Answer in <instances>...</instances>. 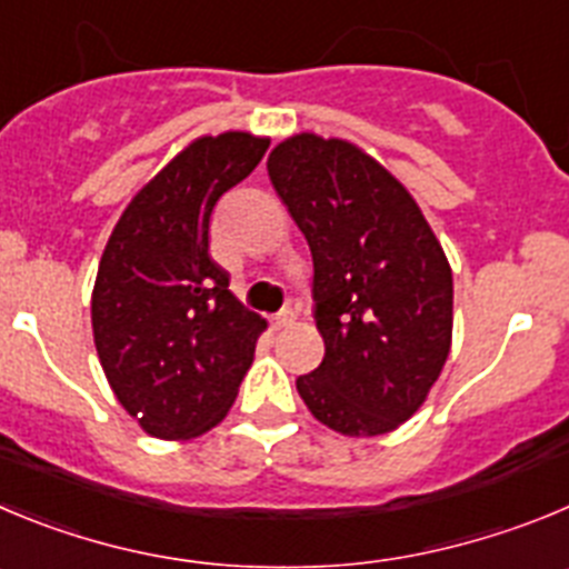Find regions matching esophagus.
<instances>
[{
	"label": "esophagus",
	"mask_w": 569,
	"mask_h": 569,
	"mask_svg": "<svg viewBox=\"0 0 569 569\" xmlns=\"http://www.w3.org/2000/svg\"><path fill=\"white\" fill-rule=\"evenodd\" d=\"M293 321H296L293 310H281L279 316H273V321H270V325H273V330H288V327H293Z\"/></svg>",
	"instance_id": "1"
}]
</instances>
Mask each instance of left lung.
Listing matches in <instances>:
<instances>
[{"label":"left lung","mask_w":569,"mask_h":569,"mask_svg":"<svg viewBox=\"0 0 569 569\" xmlns=\"http://www.w3.org/2000/svg\"><path fill=\"white\" fill-rule=\"evenodd\" d=\"M276 194L312 253L325 361L296 380L319 423L378 437L415 415L440 378L455 279L415 197L341 138L301 132L268 158Z\"/></svg>","instance_id":"obj_1"}]
</instances>
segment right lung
Masks as SVG:
<instances>
[{
    "label": "right lung",
    "mask_w": 569,
    "mask_h": 569,
    "mask_svg": "<svg viewBox=\"0 0 569 569\" xmlns=\"http://www.w3.org/2000/svg\"><path fill=\"white\" fill-rule=\"evenodd\" d=\"M268 146L250 132L191 140L132 197L103 248L92 336L114 398L146 435H206L253 363L268 321L228 290L208 253V222Z\"/></svg>",
    "instance_id": "1"
}]
</instances>
